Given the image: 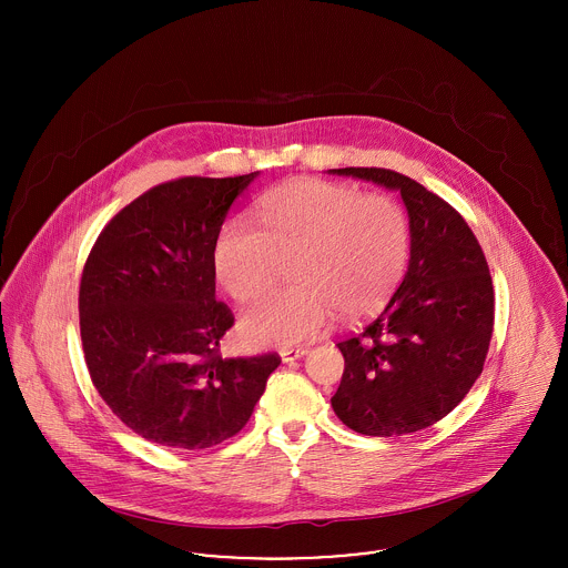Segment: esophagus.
Listing matches in <instances>:
<instances>
[{"label": "esophagus", "mask_w": 568, "mask_h": 568, "mask_svg": "<svg viewBox=\"0 0 568 568\" xmlns=\"http://www.w3.org/2000/svg\"><path fill=\"white\" fill-rule=\"evenodd\" d=\"M306 354H308V349H306V347H284V349H280V356H282V361H284V363L300 361V358H304Z\"/></svg>", "instance_id": "obj_1"}]
</instances>
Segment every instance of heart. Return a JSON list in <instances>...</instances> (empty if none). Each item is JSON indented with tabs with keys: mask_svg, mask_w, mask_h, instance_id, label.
<instances>
[{
	"mask_svg": "<svg viewBox=\"0 0 568 568\" xmlns=\"http://www.w3.org/2000/svg\"><path fill=\"white\" fill-rule=\"evenodd\" d=\"M260 230L230 219L214 244V271L239 302L266 291L280 255L297 253L291 288L273 291L244 311V338L291 347L324 329L334 311L363 317L398 288L408 262L405 207L387 194H361L343 183L304 179L266 192L257 203Z\"/></svg>",
	"mask_w": 568,
	"mask_h": 568,
	"instance_id": "b5f03b06",
	"label": "heart"
}]
</instances>
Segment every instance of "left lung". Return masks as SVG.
Returning a JSON list of instances; mask_svg holds the SVG:
<instances>
[{"label":"left lung","mask_w":568,"mask_h":568,"mask_svg":"<svg viewBox=\"0 0 568 568\" xmlns=\"http://www.w3.org/2000/svg\"><path fill=\"white\" fill-rule=\"evenodd\" d=\"M403 196L410 257L385 311L338 345L345 369L332 408L361 435L422 430L459 405L484 372L494 291L481 244L462 214L385 168H334Z\"/></svg>","instance_id":"left-lung-1"}]
</instances>
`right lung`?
I'll return each instance as SVG.
<instances>
[{"instance_id":"obj_1","label":"right lung","mask_w":568,"mask_h":568,"mask_svg":"<svg viewBox=\"0 0 568 568\" xmlns=\"http://www.w3.org/2000/svg\"><path fill=\"white\" fill-rule=\"evenodd\" d=\"M257 174L155 185L111 219L84 262L79 311L91 383L149 442L199 450L234 437L282 363L219 354L234 315L216 302L214 244Z\"/></svg>"}]
</instances>
